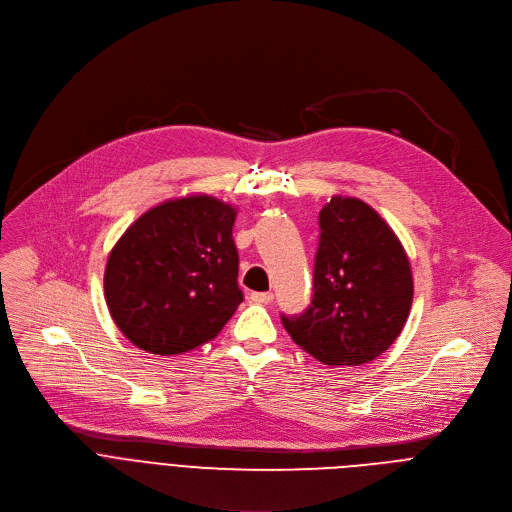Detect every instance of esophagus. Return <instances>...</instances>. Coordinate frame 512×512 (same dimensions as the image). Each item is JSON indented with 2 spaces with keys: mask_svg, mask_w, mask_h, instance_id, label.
Listing matches in <instances>:
<instances>
[{
  "mask_svg": "<svg viewBox=\"0 0 512 512\" xmlns=\"http://www.w3.org/2000/svg\"><path fill=\"white\" fill-rule=\"evenodd\" d=\"M274 299L272 293H250L252 303H270Z\"/></svg>",
  "mask_w": 512,
  "mask_h": 512,
  "instance_id": "obj_1",
  "label": "esophagus"
}]
</instances>
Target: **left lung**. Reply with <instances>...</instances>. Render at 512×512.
<instances>
[{
  "label": "left lung",
  "mask_w": 512,
  "mask_h": 512,
  "mask_svg": "<svg viewBox=\"0 0 512 512\" xmlns=\"http://www.w3.org/2000/svg\"><path fill=\"white\" fill-rule=\"evenodd\" d=\"M313 299L301 315H282L293 342L329 366H360L401 335L413 272L390 225L364 201L335 195L319 213Z\"/></svg>",
  "instance_id": "8db88e82"
}]
</instances>
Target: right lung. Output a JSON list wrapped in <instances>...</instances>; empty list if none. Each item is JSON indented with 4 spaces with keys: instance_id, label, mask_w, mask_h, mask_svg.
I'll return each mask as SVG.
<instances>
[{
    "instance_id": "add662e5",
    "label": "right lung",
    "mask_w": 512,
    "mask_h": 512,
    "mask_svg": "<svg viewBox=\"0 0 512 512\" xmlns=\"http://www.w3.org/2000/svg\"><path fill=\"white\" fill-rule=\"evenodd\" d=\"M236 207L209 195L164 201L111 248L103 289L120 331L158 356L195 350L232 319L244 295L232 238Z\"/></svg>"
}]
</instances>
